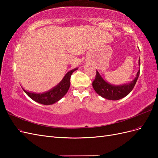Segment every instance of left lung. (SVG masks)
<instances>
[{
    "label": "left lung",
    "mask_w": 158,
    "mask_h": 158,
    "mask_svg": "<svg viewBox=\"0 0 158 158\" xmlns=\"http://www.w3.org/2000/svg\"><path fill=\"white\" fill-rule=\"evenodd\" d=\"M138 64L140 66V59L138 60ZM140 70L138 71L136 78L131 83L117 85L106 82L96 70V76L92 85L95 92L102 98L109 100H118L126 97L131 92L137 82Z\"/></svg>",
    "instance_id": "obj_1"
}]
</instances>
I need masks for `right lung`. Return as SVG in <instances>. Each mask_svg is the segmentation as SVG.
I'll return each instance as SVG.
<instances>
[{"label":"right lung","mask_w":158,"mask_h":158,"mask_svg":"<svg viewBox=\"0 0 158 158\" xmlns=\"http://www.w3.org/2000/svg\"><path fill=\"white\" fill-rule=\"evenodd\" d=\"M76 70H78V68H76L68 72L64 76L63 80L56 86L47 91V92L44 93H34L28 92V91L25 90L23 88L22 89L33 101L43 105H46V106L52 105L59 102L67 93L70 85V76Z\"/></svg>","instance_id":"add662e5"}]
</instances>
